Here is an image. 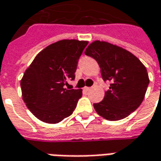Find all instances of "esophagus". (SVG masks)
<instances>
[{
  "mask_svg": "<svg viewBox=\"0 0 161 161\" xmlns=\"http://www.w3.org/2000/svg\"><path fill=\"white\" fill-rule=\"evenodd\" d=\"M91 87H84V92H89V91H91Z\"/></svg>",
  "mask_w": 161,
  "mask_h": 161,
  "instance_id": "1",
  "label": "esophagus"
}]
</instances>
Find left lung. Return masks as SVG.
Here are the masks:
<instances>
[{
	"label": "left lung",
	"mask_w": 161,
	"mask_h": 161,
	"mask_svg": "<svg viewBox=\"0 0 161 161\" xmlns=\"http://www.w3.org/2000/svg\"><path fill=\"white\" fill-rule=\"evenodd\" d=\"M84 53L97 62L103 79L111 82L104 99L93 104L97 113L110 121L126 118L145 97L149 84L147 68L130 51L107 42L94 41Z\"/></svg>",
	"instance_id": "obj_1"
}]
</instances>
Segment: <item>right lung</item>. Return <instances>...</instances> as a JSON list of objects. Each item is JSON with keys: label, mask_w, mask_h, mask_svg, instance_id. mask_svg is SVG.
I'll use <instances>...</instances> for the list:
<instances>
[{"label": "right lung", "mask_w": 161, "mask_h": 161, "mask_svg": "<svg viewBox=\"0 0 161 161\" xmlns=\"http://www.w3.org/2000/svg\"><path fill=\"white\" fill-rule=\"evenodd\" d=\"M87 41L65 39L36 55L21 80L22 99L35 117L57 124L72 114L82 97L80 89L66 88L75 78L77 62Z\"/></svg>", "instance_id": "right-lung-1"}]
</instances>
